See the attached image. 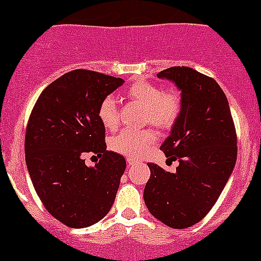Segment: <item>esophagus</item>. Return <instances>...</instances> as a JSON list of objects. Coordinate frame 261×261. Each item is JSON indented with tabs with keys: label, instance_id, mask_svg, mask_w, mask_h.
<instances>
[{
	"label": "esophagus",
	"instance_id": "obj_1",
	"mask_svg": "<svg viewBox=\"0 0 261 261\" xmlns=\"http://www.w3.org/2000/svg\"><path fill=\"white\" fill-rule=\"evenodd\" d=\"M134 163H135V161H134V159L127 158V164H128V166H134Z\"/></svg>",
	"mask_w": 261,
	"mask_h": 261
}]
</instances>
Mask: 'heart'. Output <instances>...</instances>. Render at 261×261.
<instances>
[{
    "mask_svg": "<svg viewBox=\"0 0 261 261\" xmlns=\"http://www.w3.org/2000/svg\"><path fill=\"white\" fill-rule=\"evenodd\" d=\"M125 98L128 102L143 107L144 123H150L161 130L171 128L181 115L182 98L176 89L162 90L159 85L141 80L125 90ZM98 118L108 130L117 127L118 110L113 98L107 97L100 102ZM155 140V133L150 128L141 131L125 130L113 139L112 148L131 158H139L154 145Z\"/></svg>",
    "mask_w": 261,
    "mask_h": 261,
    "instance_id": "b5f03b06",
    "label": "heart"
}]
</instances>
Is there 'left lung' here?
<instances>
[{
  "label": "left lung",
  "mask_w": 261,
  "mask_h": 261,
  "mask_svg": "<svg viewBox=\"0 0 261 261\" xmlns=\"http://www.w3.org/2000/svg\"><path fill=\"white\" fill-rule=\"evenodd\" d=\"M181 90L182 111L161 149L178 161L174 173L148 163L144 200L172 228L194 226L211 212L233 172L237 138L228 100L218 83L186 66L158 72Z\"/></svg>",
  "instance_id": "obj_1"
}]
</instances>
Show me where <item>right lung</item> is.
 Instances as JSON below:
<instances>
[{"instance_id": "add662e5", "label": "right lung", "mask_w": 261, "mask_h": 261, "mask_svg": "<svg viewBox=\"0 0 261 261\" xmlns=\"http://www.w3.org/2000/svg\"><path fill=\"white\" fill-rule=\"evenodd\" d=\"M123 84L121 77L74 70L50 83L38 98L25 134V161L43 205L61 223L84 228L107 216L126 168L107 150L100 102ZM101 161L85 166L84 155Z\"/></svg>"}]
</instances>
